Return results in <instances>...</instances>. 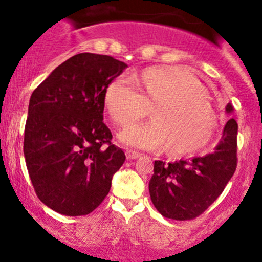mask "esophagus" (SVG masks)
<instances>
[{
	"instance_id": "esophagus-1",
	"label": "esophagus",
	"mask_w": 262,
	"mask_h": 262,
	"mask_svg": "<svg viewBox=\"0 0 262 262\" xmlns=\"http://www.w3.org/2000/svg\"><path fill=\"white\" fill-rule=\"evenodd\" d=\"M125 156L128 159H137V158H139L140 154L138 152H134V150H126Z\"/></svg>"
}]
</instances>
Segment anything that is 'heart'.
Returning a JSON list of instances; mask_svg holds the SVG:
<instances>
[{
  "instance_id": "obj_1",
  "label": "heart",
  "mask_w": 262,
  "mask_h": 262,
  "mask_svg": "<svg viewBox=\"0 0 262 262\" xmlns=\"http://www.w3.org/2000/svg\"><path fill=\"white\" fill-rule=\"evenodd\" d=\"M114 79L104 93V106L114 124L126 126L150 110L153 120L136 124L119 134L137 149L166 145L174 156L194 153L211 142L217 117L202 84L183 66H153L139 76Z\"/></svg>"
}]
</instances>
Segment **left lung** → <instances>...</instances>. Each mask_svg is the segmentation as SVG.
I'll use <instances>...</instances> for the list:
<instances>
[{
	"instance_id": "obj_1",
	"label": "left lung",
	"mask_w": 262,
	"mask_h": 262,
	"mask_svg": "<svg viewBox=\"0 0 262 262\" xmlns=\"http://www.w3.org/2000/svg\"><path fill=\"white\" fill-rule=\"evenodd\" d=\"M233 106L226 105L231 114ZM237 123L230 119L212 153L187 161L154 162L149 193L154 207L167 219L184 221L200 216L222 193L237 166Z\"/></svg>"
}]
</instances>
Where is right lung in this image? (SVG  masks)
<instances>
[{
	"label": "right lung",
	"mask_w": 262,
	"mask_h": 262,
	"mask_svg": "<svg viewBox=\"0 0 262 262\" xmlns=\"http://www.w3.org/2000/svg\"><path fill=\"white\" fill-rule=\"evenodd\" d=\"M128 65L82 52L57 66L34 90L24 154L37 197L65 216H84L109 193L125 154L103 122L106 86Z\"/></svg>",
	"instance_id": "obj_1"
}]
</instances>
